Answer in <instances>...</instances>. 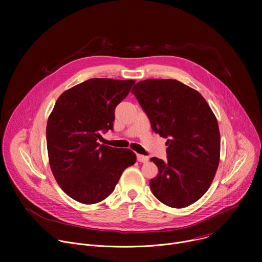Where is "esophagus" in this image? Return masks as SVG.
Listing matches in <instances>:
<instances>
[{"label":"esophagus","mask_w":262,"mask_h":262,"mask_svg":"<svg viewBox=\"0 0 262 262\" xmlns=\"http://www.w3.org/2000/svg\"><path fill=\"white\" fill-rule=\"evenodd\" d=\"M137 160H138V162H140V163H146V162H148L149 158H148V157H146V156L137 155Z\"/></svg>","instance_id":"1"}]
</instances>
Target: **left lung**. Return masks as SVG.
<instances>
[{
	"label": "left lung",
	"mask_w": 262,
	"mask_h": 262,
	"mask_svg": "<svg viewBox=\"0 0 262 262\" xmlns=\"http://www.w3.org/2000/svg\"><path fill=\"white\" fill-rule=\"evenodd\" d=\"M132 93L154 132L168 139L167 161L150 159L159 169L149 182L152 194L174 208L195 203L209 189L220 162V130L210 106L176 80L141 81Z\"/></svg>",
	"instance_id": "1"
}]
</instances>
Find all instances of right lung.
<instances>
[{"instance_id":"1","label":"right lung","mask_w":262,"mask_h":262,"mask_svg":"<svg viewBox=\"0 0 262 262\" xmlns=\"http://www.w3.org/2000/svg\"><path fill=\"white\" fill-rule=\"evenodd\" d=\"M134 80L90 79L57 99L47 125L52 172L72 199L94 204L105 199L122 172L137 161L130 149L100 145V133L113 129L115 108Z\"/></svg>"}]
</instances>
